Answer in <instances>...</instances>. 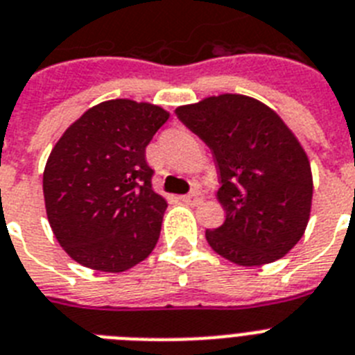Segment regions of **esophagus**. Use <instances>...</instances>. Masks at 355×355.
Returning a JSON list of instances; mask_svg holds the SVG:
<instances>
[{"label": "esophagus", "mask_w": 355, "mask_h": 355, "mask_svg": "<svg viewBox=\"0 0 355 355\" xmlns=\"http://www.w3.org/2000/svg\"><path fill=\"white\" fill-rule=\"evenodd\" d=\"M180 200H182L184 204L196 205V204H200L202 196L198 195V193H196V191H193V193H189V195H182V196H180Z\"/></svg>", "instance_id": "esophagus-1"}]
</instances>
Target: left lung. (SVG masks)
<instances>
[{
  "mask_svg": "<svg viewBox=\"0 0 355 355\" xmlns=\"http://www.w3.org/2000/svg\"><path fill=\"white\" fill-rule=\"evenodd\" d=\"M175 113L218 166L225 222L205 231L213 251L243 267L287 254L305 233L312 204L311 162L287 124L263 103L236 94Z\"/></svg>",
  "mask_w": 355,
  "mask_h": 355,
  "instance_id": "left-lung-1",
  "label": "left lung"
}]
</instances>
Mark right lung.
<instances>
[{"instance_id": "right-lung-1", "label": "right lung", "mask_w": 355, "mask_h": 355, "mask_svg": "<svg viewBox=\"0 0 355 355\" xmlns=\"http://www.w3.org/2000/svg\"><path fill=\"white\" fill-rule=\"evenodd\" d=\"M168 119L155 104L106 101L53 146L43 173L46 216L77 263L122 272L155 249L168 204L151 187L146 146Z\"/></svg>"}]
</instances>
